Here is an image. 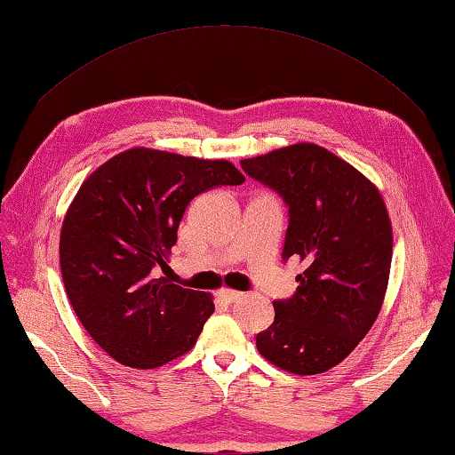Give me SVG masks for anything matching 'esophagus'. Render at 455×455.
Instances as JSON below:
<instances>
[{
	"instance_id": "esophagus-1",
	"label": "esophagus",
	"mask_w": 455,
	"mask_h": 455,
	"mask_svg": "<svg viewBox=\"0 0 455 455\" xmlns=\"http://www.w3.org/2000/svg\"><path fill=\"white\" fill-rule=\"evenodd\" d=\"M219 299H222V301H227V304H233V301H236V299H241V291H235V290H220L219 293Z\"/></svg>"
}]
</instances>
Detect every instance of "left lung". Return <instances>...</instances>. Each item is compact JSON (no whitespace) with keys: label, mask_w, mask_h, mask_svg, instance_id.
<instances>
[{"label":"left lung","mask_w":455,"mask_h":455,"mask_svg":"<svg viewBox=\"0 0 455 455\" xmlns=\"http://www.w3.org/2000/svg\"><path fill=\"white\" fill-rule=\"evenodd\" d=\"M241 168L285 202L281 257L304 263L291 298L273 301L275 320L257 334V350L287 372L320 374L356 348L383 306L393 257L385 202L358 170L315 143Z\"/></svg>","instance_id":"1"}]
</instances>
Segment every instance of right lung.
<instances>
[{
    "label": "right lung",
    "mask_w": 455,
    "mask_h": 455,
    "mask_svg": "<svg viewBox=\"0 0 455 455\" xmlns=\"http://www.w3.org/2000/svg\"><path fill=\"white\" fill-rule=\"evenodd\" d=\"M244 176L227 160L133 148L84 180L60 233L64 290L107 355L156 369L188 352L214 312L212 298L157 275L186 206Z\"/></svg>",
    "instance_id": "obj_1"
}]
</instances>
